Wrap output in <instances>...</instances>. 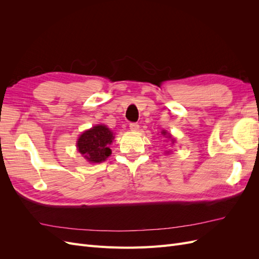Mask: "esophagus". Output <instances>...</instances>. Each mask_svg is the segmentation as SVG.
Wrapping results in <instances>:
<instances>
[{"label":"esophagus","instance_id":"esophagus-1","mask_svg":"<svg viewBox=\"0 0 259 259\" xmlns=\"http://www.w3.org/2000/svg\"><path fill=\"white\" fill-rule=\"evenodd\" d=\"M139 128V125L137 123H130V130L133 132H136Z\"/></svg>","mask_w":259,"mask_h":259}]
</instances>
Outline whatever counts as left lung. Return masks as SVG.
Returning a JSON list of instances; mask_svg holds the SVG:
<instances>
[{
  "label": "left lung",
  "instance_id": "1",
  "mask_svg": "<svg viewBox=\"0 0 259 259\" xmlns=\"http://www.w3.org/2000/svg\"><path fill=\"white\" fill-rule=\"evenodd\" d=\"M161 134H162L163 136H165L166 138H168V139H169V142H171V144H174V143H175V139H174V138H171V135H170V134H167V132H166V131H162V132H161Z\"/></svg>",
  "mask_w": 259,
  "mask_h": 259
}]
</instances>
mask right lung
I'll list each match as a JSON object with an SVG mask.
<instances>
[{"instance_id":"right-lung-1","label":"right lung","mask_w":259,"mask_h":259,"mask_svg":"<svg viewBox=\"0 0 259 259\" xmlns=\"http://www.w3.org/2000/svg\"><path fill=\"white\" fill-rule=\"evenodd\" d=\"M113 139V132L106 125L98 124L82 133L76 142V148L89 162L100 163L111 154L109 146Z\"/></svg>"}]
</instances>
